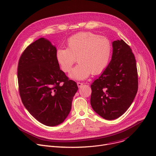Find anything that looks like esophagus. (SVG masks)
<instances>
[{"mask_svg": "<svg viewBox=\"0 0 156 156\" xmlns=\"http://www.w3.org/2000/svg\"><path fill=\"white\" fill-rule=\"evenodd\" d=\"M83 84V83H80V82H77V85L78 86V87H80L81 86H82V85Z\"/></svg>", "mask_w": 156, "mask_h": 156, "instance_id": "1", "label": "esophagus"}]
</instances>
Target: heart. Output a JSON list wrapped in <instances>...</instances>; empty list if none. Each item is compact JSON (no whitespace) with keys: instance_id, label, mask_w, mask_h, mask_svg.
Returning <instances> with one entry per match:
<instances>
[{"instance_id":"1","label":"heart","mask_w":156,"mask_h":156,"mask_svg":"<svg viewBox=\"0 0 156 156\" xmlns=\"http://www.w3.org/2000/svg\"><path fill=\"white\" fill-rule=\"evenodd\" d=\"M112 52V44L105 36L90 32H81L67 40V48L57 50L55 58L60 69L69 72L77 58L78 63L71 71L72 79L82 80L91 73L98 75L107 66Z\"/></svg>"}]
</instances>
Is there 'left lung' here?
<instances>
[{"label": "left lung", "instance_id": "left-lung-1", "mask_svg": "<svg viewBox=\"0 0 156 156\" xmlns=\"http://www.w3.org/2000/svg\"><path fill=\"white\" fill-rule=\"evenodd\" d=\"M113 52L107 67L91 85V105L106 120L122 115L134 100L138 88L136 63L131 49L123 40L112 42Z\"/></svg>", "mask_w": 156, "mask_h": 156}]
</instances>
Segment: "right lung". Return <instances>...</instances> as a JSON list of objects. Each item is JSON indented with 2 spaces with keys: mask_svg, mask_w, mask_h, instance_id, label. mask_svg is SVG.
Listing matches in <instances>:
<instances>
[{
  "mask_svg": "<svg viewBox=\"0 0 156 156\" xmlns=\"http://www.w3.org/2000/svg\"><path fill=\"white\" fill-rule=\"evenodd\" d=\"M56 51L49 41L39 38L25 49L18 65L22 102L37 121L49 126L67 117L78 89L76 83L60 69Z\"/></svg>",
  "mask_w": 156,
  "mask_h": 156,
  "instance_id": "add662e5",
  "label": "right lung"
}]
</instances>
